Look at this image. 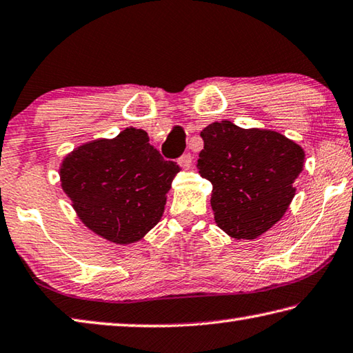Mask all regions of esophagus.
<instances>
[{
	"mask_svg": "<svg viewBox=\"0 0 353 353\" xmlns=\"http://www.w3.org/2000/svg\"><path fill=\"white\" fill-rule=\"evenodd\" d=\"M177 163L181 165L183 170H190L191 165H193V156H191L190 152H185V154L177 159Z\"/></svg>",
	"mask_w": 353,
	"mask_h": 353,
	"instance_id": "34e87169",
	"label": "esophagus"
}]
</instances>
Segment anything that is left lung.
<instances>
[{
  "label": "left lung",
  "instance_id": "obj_1",
  "mask_svg": "<svg viewBox=\"0 0 353 353\" xmlns=\"http://www.w3.org/2000/svg\"><path fill=\"white\" fill-rule=\"evenodd\" d=\"M199 174L213 185L211 208L219 228L236 239H256L276 223L294 196L304 151L283 134L243 130L228 120L201 132Z\"/></svg>",
  "mask_w": 353,
  "mask_h": 353
}]
</instances>
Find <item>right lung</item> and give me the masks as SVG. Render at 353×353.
<instances>
[{
  "label": "right lung",
  "instance_id": "right-lung-1",
  "mask_svg": "<svg viewBox=\"0 0 353 353\" xmlns=\"http://www.w3.org/2000/svg\"><path fill=\"white\" fill-rule=\"evenodd\" d=\"M179 165L165 160L143 130L126 128L115 139L81 145L63 160V191L94 233L131 243L163 214Z\"/></svg>",
  "mask_w": 353,
  "mask_h": 353
}]
</instances>
